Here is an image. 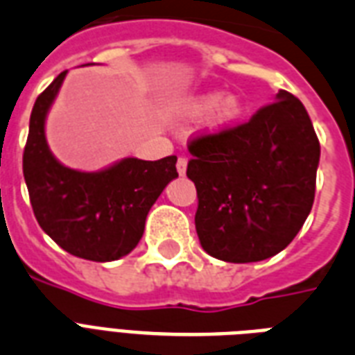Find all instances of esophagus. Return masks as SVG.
Segmentation results:
<instances>
[{"mask_svg": "<svg viewBox=\"0 0 355 355\" xmlns=\"http://www.w3.org/2000/svg\"><path fill=\"white\" fill-rule=\"evenodd\" d=\"M175 168H178V174L185 175V172H187V159L185 157L178 159V164H175Z\"/></svg>", "mask_w": 355, "mask_h": 355, "instance_id": "1", "label": "esophagus"}]
</instances>
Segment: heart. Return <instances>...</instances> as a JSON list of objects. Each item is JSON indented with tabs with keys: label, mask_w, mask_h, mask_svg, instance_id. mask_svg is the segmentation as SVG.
Instances as JSON below:
<instances>
[{
	"label": "heart",
	"mask_w": 355,
	"mask_h": 355,
	"mask_svg": "<svg viewBox=\"0 0 355 355\" xmlns=\"http://www.w3.org/2000/svg\"><path fill=\"white\" fill-rule=\"evenodd\" d=\"M180 111L187 118H198L207 112L205 128L213 133H218L230 128L243 114V103L239 96L227 94L218 98L216 92H203L183 101Z\"/></svg>",
	"instance_id": "heart-1"
}]
</instances>
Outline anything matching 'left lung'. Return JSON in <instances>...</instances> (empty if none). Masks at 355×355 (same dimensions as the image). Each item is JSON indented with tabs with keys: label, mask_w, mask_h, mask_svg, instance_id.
I'll return each mask as SVG.
<instances>
[{
	"label": "left lung",
	"mask_w": 355,
	"mask_h": 355,
	"mask_svg": "<svg viewBox=\"0 0 355 355\" xmlns=\"http://www.w3.org/2000/svg\"><path fill=\"white\" fill-rule=\"evenodd\" d=\"M202 248L227 263L287 248L315 200L320 144L298 98L279 90L248 122L189 142Z\"/></svg>",
	"instance_id": "1"
}]
</instances>
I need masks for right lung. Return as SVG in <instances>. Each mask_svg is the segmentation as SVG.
Here are the masks:
<instances>
[{
	"mask_svg": "<svg viewBox=\"0 0 355 355\" xmlns=\"http://www.w3.org/2000/svg\"><path fill=\"white\" fill-rule=\"evenodd\" d=\"M64 78L66 72H60L31 111L24 178L33 213L68 254L98 263L120 259L139 244L150 209L178 178V157H128L100 172H79L60 164L49 152L44 123Z\"/></svg>",
	"mask_w": 355,
	"mask_h": 355,
	"instance_id": "right-lung-1",
	"label": "right lung"
}]
</instances>
